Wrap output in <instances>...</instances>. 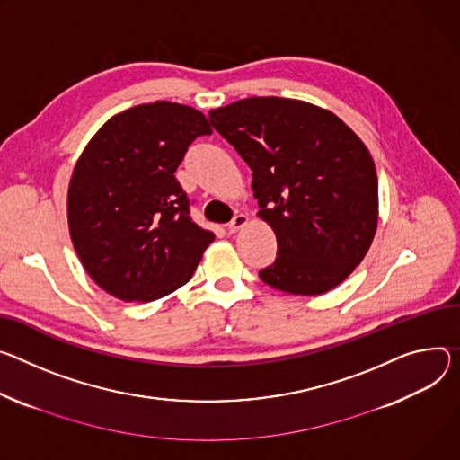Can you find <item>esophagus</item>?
Wrapping results in <instances>:
<instances>
[{
	"label": "esophagus",
	"mask_w": 460,
	"mask_h": 460,
	"mask_svg": "<svg viewBox=\"0 0 460 460\" xmlns=\"http://www.w3.org/2000/svg\"><path fill=\"white\" fill-rule=\"evenodd\" d=\"M247 224V217L245 215H236L229 224H227V231L229 233H236L238 229H242Z\"/></svg>",
	"instance_id": "1"
}]
</instances>
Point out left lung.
<instances>
[{
  "instance_id": "obj_1",
  "label": "left lung",
  "mask_w": 460,
  "mask_h": 460,
  "mask_svg": "<svg viewBox=\"0 0 460 460\" xmlns=\"http://www.w3.org/2000/svg\"><path fill=\"white\" fill-rule=\"evenodd\" d=\"M253 172V192L277 236L259 271L275 289L319 296L363 261L378 226V178L361 139L314 104L249 97L208 113Z\"/></svg>"
}]
</instances>
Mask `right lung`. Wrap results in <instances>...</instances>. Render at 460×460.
<instances>
[{
    "instance_id": "right-lung-1",
    "label": "right lung",
    "mask_w": 460,
    "mask_h": 460,
    "mask_svg": "<svg viewBox=\"0 0 460 460\" xmlns=\"http://www.w3.org/2000/svg\"><path fill=\"white\" fill-rule=\"evenodd\" d=\"M213 130L201 111L157 101L111 117L82 152L69 183L75 252L110 296L155 301L190 280L213 231L190 218L174 172Z\"/></svg>"
}]
</instances>
